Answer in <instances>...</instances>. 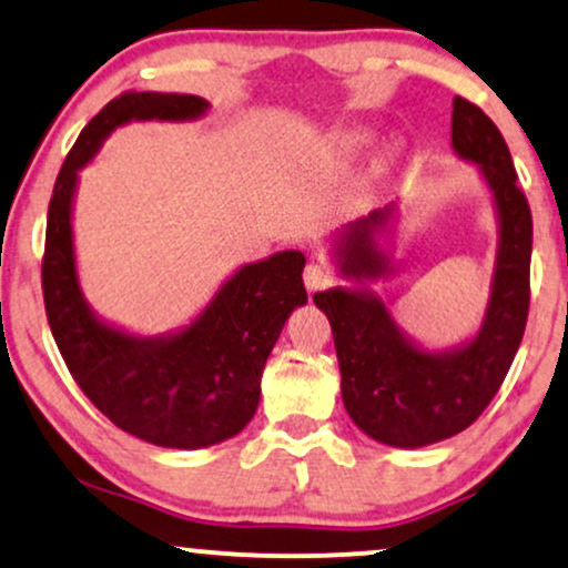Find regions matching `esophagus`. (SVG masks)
<instances>
[{"instance_id": "34e87169", "label": "esophagus", "mask_w": 568, "mask_h": 568, "mask_svg": "<svg viewBox=\"0 0 568 568\" xmlns=\"http://www.w3.org/2000/svg\"><path fill=\"white\" fill-rule=\"evenodd\" d=\"M304 283L308 291H322L327 288V285H333V272H329L325 264L308 262L304 270Z\"/></svg>"}]
</instances>
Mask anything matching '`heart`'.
<instances>
[{
    "mask_svg": "<svg viewBox=\"0 0 568 568\" xmlns=\"http://www.w3.org/2000/svg\"><path fill=\"white\" fill-rule=\"evenodd\" d=\"M372 139H375V131H372V128H364V125L348 128V131L341 133L343 146H348V149H364V146H369Z\"/></svg>",
    "mask_w": 568,
    "mask_h": 568,
    "instance_id": "1",
    "label": "heart"
}]
</instances>
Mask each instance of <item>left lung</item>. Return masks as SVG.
Wrapping results in <instances>:
<instances>
[{
    "mask_svg": "<svg viewBox=\"0 0 568 568\" xmlns=\"http://www.w3.org/2000/svg\"><path fill=\"white\" fill-rule=\"evenodd\" d=\"M450 146L479 168L498 217V251L483 325L454 348L429 351L398 327L385 301L367 285H337L314 293L327 314L341 364V396L354 425L393 448H425L454 437L485 412L516 351L529 312L532 214L516 185L504 135L466 99H454ZM398 204L351 222L333 241L343 280L377 283L393 275L387 241Z\"/></svg>",
    "mask_w": 568,
    "mask_h": 568,
    "instance_id": "obj_1",
    "label": "left lung"
}]
</instances>
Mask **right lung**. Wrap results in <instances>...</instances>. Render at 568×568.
Returning <instances> with one entry per match:
<instances>
[{"instance_id": "add662e5", "label": "right lung", "mask_w": 568, "mask_h": 568, "mask_svg": "<svg viewBox=\"0 0 568 568\" xmlns=\"http://www.w3.org/2000/svg\"><path fill=\"white\" fill-rule=\"evenodd\" d=\"M210 112L193 93L128 91L78 135L47 214L41 264L47 320L70 375L106 419L160 448H210L254 419L262 372L293 308L306 304L301 251H277L235 270L191 325L135 335L89 306L78 280L73 201L78 172L106 135L133 120L189 123Z\"/></svg>"}]
</instances>
